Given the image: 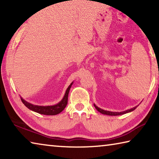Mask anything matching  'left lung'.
Listing matches in <instances>:
<instances>
[{
  "mask_svg": "<svg viewBox=\"0 0 159 159\" xmlns=\"http://www.w3.org/2000/svg\"><path fill=\"white\" fill-rule=\"evenodd\" d=\"M94 106H95V109L98 110L99 112L102 113V114H105V115H109V116H118V115H122V114H125L126 113H129L130 111H133V110L137 108V107H133V108H132L130 109H128V110H126V111H122V112H112V111H105V110H103L100 108H99V107H97L95 104H94Z\"/></svg>",
  "mask_w": 159,
  "mask_h": 159,
  "instance_id": "1",
  "label": "left lung"
}]
</instances>
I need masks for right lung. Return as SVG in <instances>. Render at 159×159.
I'll list each match as a JSON object with an SVG mask.
<instances>
[{
    "instance_id": "add662e5",
    "label": "right lung",
    "mask_w": 159,
    "mask_h": 159,
    "mask_svg": "<svg viewBox=\"0 0 159 159\" xmlns=\"http://www.w3.org/2000/svg\"><path fill=\"white\" fill-rule=\"evenodd\" d=\"M72 84H73V82H72L71 84L67 88L65 93V95H64L63 99L59 102L58 104H55V105L53 106H38V105H34L29 102L25 101V99L21 98V100L23 102V104L27 107L28 109L30 110H32L35 112L39 113V114H44V115H57L60 114L65 108L67 102H68V95L70 88H71Z\"/></svg>"
}]
</instances>
